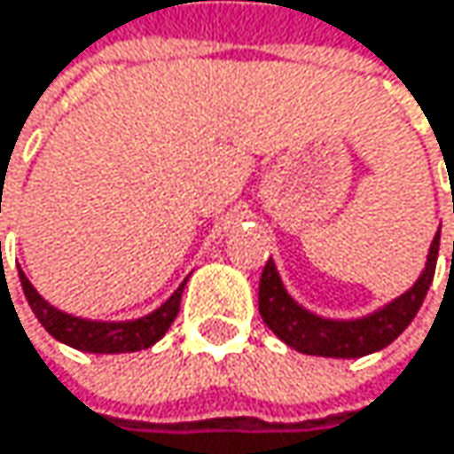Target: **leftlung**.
I'll return each instance as SVG.
<instances>
[{
    "label": "left lung",
    "instance_id": "1",
    "mask_svg": "<svg viewBox=\"0 0 454 454\" xmlns=\"http://www.w3.org/2000/svg\"><path fill=\"white\" fill-rule=\"evenodd\" d=\"M436 255H439V234L434 237V245L428 250V263H426V271L420 274V279L404 295H399L380 311L362 317V319H351V322L322 319V317L306 311L303 306H298L287 295L274 261H269L261 274L258 309H261V317L269 325V330L301 354L333 356V359L367 356V354L380 351L388 343H394L407 330V325L415 319V314L420 311L426 293L434 282Z\"/></svg>",
    "mask_w": 454,
    "mask_h": 454
}]
</instances>
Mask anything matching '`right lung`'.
<instances>
[{"label": "right lung", "instance_id": "obj_1", "mask_svg": "<svg viewBox=\"0 0 454 454\" xmlns=\"http://www.w3.org/2000/svg\"><path fill=\"white\" fill-rule=\"evenodd\" d=\"M18 277H20V287L26 293L31 311L39 319V325L55 340H60L71 348H79V351H90V354H127V351H143V348L153 346L175 322V317L180 311V295H183V287L188 282L185 279L169 295V301L161 303L148 317H140L132 322H90V319L58 311L34 290V285L26 279L23 271H18Z\"/></svg>", "mask_w": 454, "mask_h": 454}]
</instances>
